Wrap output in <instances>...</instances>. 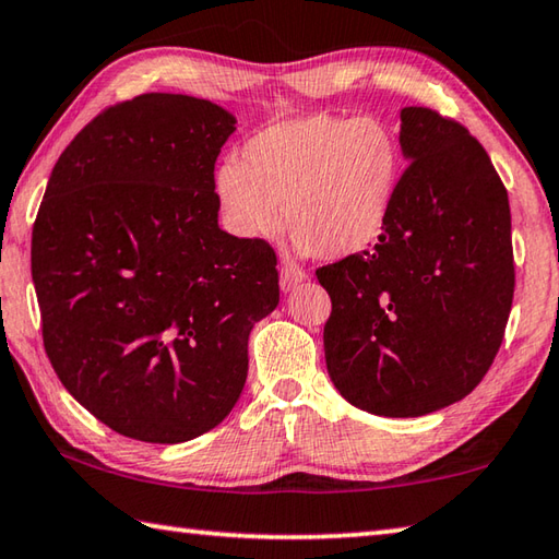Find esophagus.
<instances>
[{
  "label": "esophagus",
  "instance_id": "34e87169",
  "mask_svg": "<svg viewBox=\"0 0 559 559\" xmlns=\"http://www.w3.org/2000/svg\"><path fill=\"white\" fill-rule=\"evenodd\" d=\"M304 280H307V272H304V270L297 267V265H292V262H284L282 270H280V287H282L284 292L294 289V287H297V284L304 282Z\"/></svg>",
  "mask_w": 559,
  "mask_h": 559
}]
</instances>
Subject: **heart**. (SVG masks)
Here are the masks:
<instances>
[{
  "label": "heart",
  "mask_w": 559,
  "mask_h": 559,
  "mask_svg": "<svg viewBox=\"0 0 559 559\" xmlns=\"http://www.w3.org/2000/svg\"><path fill=\"white\" fill-rule=\"evenodd\" d=\"M402 182V143L377 116H292L258 131L214 173L230 234L270 238L287 224L301 252L347 258L382 234ZM285 216H281V212Z\"/></svg>",
  "instance_id": "obj_1"
}]
</instances>
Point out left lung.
Masks as SVG:
<instances>
[{"label": "left lung", "mask_w": 559, "mask_h": 559, "mask_svg": "<svg viewBox=\"0 0 559 559\" xmlns=\"http://www.w3.org/2000/svg\"><path fill=\"white\" fill-rule=\"evenodd\" d=\"M408 160L377 243L316 270L331 297L325 367L353 406L411 418L465 399L497 357L513 301L509 194L455 119L402 109Z\"/></svg>", "instance_id": "left-lung-1"}]
</instances>
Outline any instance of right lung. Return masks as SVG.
I'll return each mask as SVG.
<instances>
[{
	"mask_svg": "<svg viewBox=\"0 0 559 559\" xmlns=\"http://www.w3.org/2000/svg\"><path fill=\"white\" fill-rule=\"evenodd\" d=\"M236 119L151 92L84 126L31 236L46 355L116 433L185 443L236 406L248 335L280 304L267 240L218 228L214 165Z\"/></svg>",
	"mask_w": 559,
	"mask_h": 559,
	"instance_id": "obj_1",
	"label": "right lung"
}]
</instances>
